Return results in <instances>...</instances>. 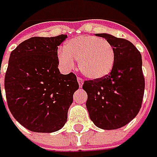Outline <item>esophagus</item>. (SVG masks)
I'll return each mask as SVG.
<instances>
[{"label":"esophagus","mask_w":157,"mask_h":157,"mask_svg":"<svg viewBox=\"0 0 157 157\" xmlns=\"http://www.w3.org/2000/svg\"><path fill=\"white\" fill-rule=\"evenodd\" d=\"M77 81H78V84H79V86H80V87H82L83 83H84V81H83L82 78H81V77H77Z\"/></svg>","instance_id":"obj_1"}]
</instances>
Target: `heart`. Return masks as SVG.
Returning <instances> with one entry per match:
<instances>
[{
  "label": "heart",
  "mask_w": 157,
  "mask_h": 157,
  "mask_svg": "<svg viewBox=\"0 0 157 157\" xmlns=\"http://www.w3.org/2000/svg\"><path fill=\"white\" fill-rule=\"evenodd\" d=\"M59 59L66 69H71L78 59L81 72L88 79L98 80L107 76L113 69L115 53L106 40L93 35L71 39L59 52Z\"/></svg>",
  "instance_id": "obj_1"
}]
</instances>
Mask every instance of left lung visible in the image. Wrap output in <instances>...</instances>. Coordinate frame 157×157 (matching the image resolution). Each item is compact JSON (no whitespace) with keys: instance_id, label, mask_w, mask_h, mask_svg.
Wrapping results in <instances>:
<instances>
[{"instance_id":"left-lung-1","label":"left lung","mask_w":157,"mask_h":157,"mask_svg":"<svg viewBox=\"0 0 157 157\" xmlns=\"http://www.w3.org/2000/svg\"><path fill=\"white\" fill-rule=\"evenodd\" d=\"M96 36L106 39L113 45L115 62L107 76L85 81L86 109L95 126L106 130L117 129L135 118L141 107L145 87L141 55L126 39L107 33Z\"/></svg>"}]
</instances>
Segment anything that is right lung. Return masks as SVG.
<instances>
[{"instance_id":"1","label":"right lung","mask_w":157,"mask_h":157,"mask_svg":"<svg viewBox=\"0 0 157 157\" xmlns=\"http://www.w3.org/2000/svg\"><path fill=\"white\" fill-rule=\"evenodd\" d=\"M66 38L32 37L11 52L4 77L7 105L30 131L55 132L67 122L79 85L74 73L61 74L58 68V48Z\"/></svg>"}]
</instances>
